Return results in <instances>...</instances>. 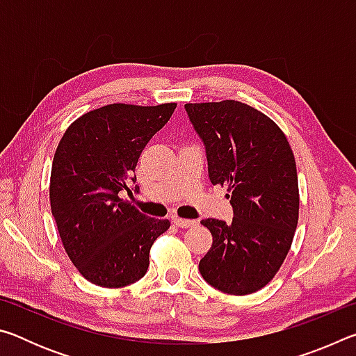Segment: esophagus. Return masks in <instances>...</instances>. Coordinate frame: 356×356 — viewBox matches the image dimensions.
Wrapping results in <instances>:
<instances>
[{"label": "esophagus", "instance_id": "esophagus-1", "mask_svg": "<svg viewBox=\"0 0 356 356\" xmlns=\"http://www.w3.org/2000/svg\"><path fill=\"white\" fill-rule=\"evenodd\" d=\"M172 222L177 227H191V226L196 225L195 220H185V218H179V216H176V218H172Z\"/></svg>", "mask_w": 356, "mask_h": 356}]
</instances>
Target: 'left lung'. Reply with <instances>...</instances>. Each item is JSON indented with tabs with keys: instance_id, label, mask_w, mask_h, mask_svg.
<instances>
[{
	"instance_id": "left-lung-1",
	"label": "left lung",
	"mask_w": 356,
	"mask_h": 356,
	"mask_svg": "<svg viewBox=\"0 0 356 356\" xmlns=\"http://www.w3.org/2000/svg\"><path fill=\"white\" fill-rule=\"evenodd\" d=\"M206 146L209 179L226 185L231 222L207 218L212 248L200 272L231 295L254 293L273 280L291 250L298 222V177L286 135L272 119L242 102L186 104Z\"/></svg>"
}]
</instances>
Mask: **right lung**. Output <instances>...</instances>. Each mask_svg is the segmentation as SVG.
<instances>
[{"mask_svg":"<svg viewBox=\"0 0 356 356\" xmlns=\"http://www.w3.org/2000/svg\"><path fill=\"white\" fill-rule=\"evenodd\" d=\"M176 104H111L69 125L51 165L50 204L64 250L95 286L118 289L141 280L149 251L170 220L141 213L119 196L138 159L170 120ZM138 191V186H135Z\"/></svg>","mask_w":356,"mask_h":356,"instance_id":"add662e5","label":"right lung"}]
</instances>
